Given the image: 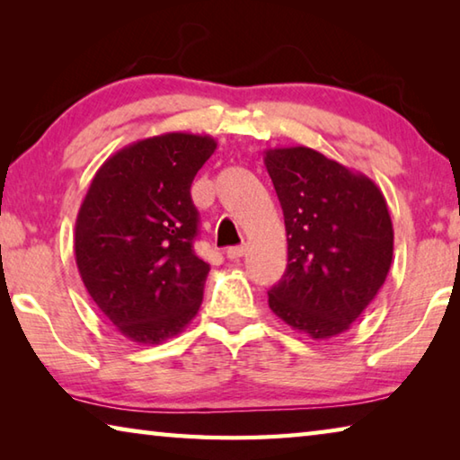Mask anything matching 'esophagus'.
Segmentation results:
<instances>
[{
  "instance_id": "esophagus-1",
  "label": "esophagus",
  "mask_w": 460,
  "mask_h": 460,
  "mask_svg": "<svg viewBox=\"0 0 460 460\" xmlns=\"http://www.w3.org/2000/svg\"><path fill=\"white\" fill-rule=\"evenodd\" d=\"M243 253H245V245H235V247H229V249H227V258H229V260L243 258Z\"/></svg>"
}]
</instances>
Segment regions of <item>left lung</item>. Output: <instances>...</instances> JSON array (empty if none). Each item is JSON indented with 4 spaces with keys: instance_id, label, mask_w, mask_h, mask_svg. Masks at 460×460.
I'll return each mask as SVG.
<instances>
[{
    "instance_id": "1",
    "label": "left lung",
    "mask_w": 460,
    "mask_h": 460,
    "mask_svg": "<svg viewBox=\"0 0 460 460\" xmlns=\"http://www.w3.org/2000/svg\"><path fill=\"white\" fill-rule=\"evenodd\" d=\"M284 211L288 266L271 286V313L316 341L355 323L384 286L394 227L384 192L306 146L263 152Z\"/></svg>"
}]
</instances>
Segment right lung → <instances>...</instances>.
<instances>
[{"label":"right lung","mask_w":460,"mask_h":460,"mask_svg":"<svg viewBox=\"0 0 460 460\" xmlns=\"http://www.w3.org/2000/svg\"><path fill=\"white\" fill-rule=\"evenodd\" d=\"M217 150L211 136L172 131L115 152L76 215L75 260L107 321L139 345L176 337L197 316L208 263L194 253L190 184Z\"/></svg>","instance_id":"right-lung-1"}]
</instances>
